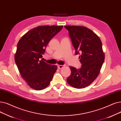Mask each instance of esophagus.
Returning <instances> with one entry per match:
<instances>
[{
  "label": "esophagus",
  "instance_id": "1",
  "mask_svg": "<svg viewBox=\"0 0 121 121\" xmlns=\"http://www.w3.org/2000/svg\"><path fill=\"white\" fill-rule=\"evenodd\" d=\"M64 67V65H58V69L60 70L62 69V68H63Z\"/></svg>",
  "mask_w": 121,
  "mask_h": 121
}]
</instances>
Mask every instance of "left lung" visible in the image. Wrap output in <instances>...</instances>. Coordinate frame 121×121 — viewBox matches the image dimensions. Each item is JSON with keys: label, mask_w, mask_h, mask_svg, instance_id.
<instances>
[{"label": "left lung", "mask_w": 121, "mask_h": 121, "mask_svg": "<svg viewBox=\"0 0 121 121\" xmlns=\"http://www.w3.org/2000/svg\"><path fill=\"white\" fill-rule=\"evenodd\" d=\"M76 50L80 54V69L70 66L71 73L67 82L77 88H85L95 80L100 71L105 59L101 41L92 30L83 26H65Z\"/></svg>", "instance_id": "1"}]
</instances>
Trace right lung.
<instances>
[{"mask_svg":"<svg viewBox=\"0 0 121 121\" xmlns=\"http://www.w3.org/2000/svg\"><path fill=\"white\" fill-rule=\"evenodd\" d=\"M63 26H41L26 33L19 40L15 61L23 79L31 87L42 90L48 87L57 66L40 60L49 41Z\"/></svg>","mask_w":121,"mask_h":121,"instance_id":"1","label":"right lung"}]
</instances>
